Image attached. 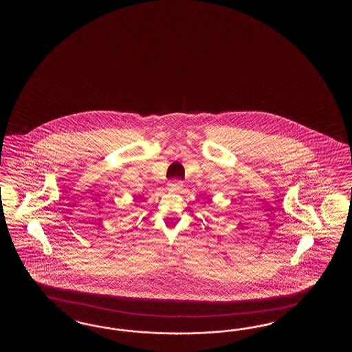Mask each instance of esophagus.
Segmentation results:
<instances>
[{"label": "esophagus", "instance_id": "esophagus-1", "mask_svg": "<svg viewBox=\"0 0 352 352\" xmlns=\"http://www.w3.org/2000/svg\"><path fill=\"white\" fill-rule=\"evenodd\" d=\"M184 188V182L181 179H173L168 184V191L173 194H179Z\"/></svg>", "mask_w": 352, "mask_h": 352}]
</instances>
